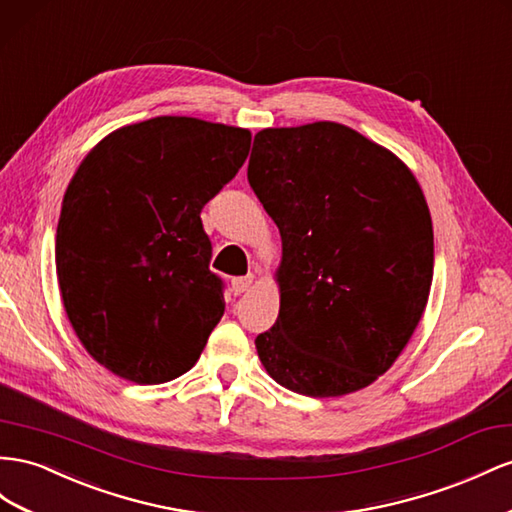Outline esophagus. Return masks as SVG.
Wrapping results in <instances>:
<instances>
[{
    "mask_svg": "<svg viewBox=\"0 0 512 512\" xmlns=\"http://www.w3.org/2000/svg\"><path fill=\"white\" fill-rule=\"evenodd\" d=\"M252 282H254V275H252V273H250V275H243V278H234V280H232V290H234V295H241V293H245V290L252 286Z\"/></svg>",
    "mask_w": 512,
    "mask_h": 512,
    "instance_id": "esophagus-1",
    "label": "esophagus"
}]
</instances>
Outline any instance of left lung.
<instances>
[{"instance_id": "1", "label": "left lung", "mask_w": 512, "mask_h": 512, "mask_svg": "<svg viewBox=\"0 0 512 512\" xmlns=\"http://www.w3.org/2000/svg\"><path fill=\"white\" fill-rule=\"evenodd\" d=\"M247 181L282 234L280 314L256 336L284 388L342 396L388 370L433 282L422 189L390 150L336 122L256 133Z\"/></svg>"}]
</instances>
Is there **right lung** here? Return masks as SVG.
Wrapping results in <instances>:
<instances>
[{
	"instance_id": "obj_1",
	"label": "right lung",
	"mask_w": 512,
	"mask_h": 512,
	"mask_svg": "<svg viewBox=\"0 0 512 512\" xmlns=\"http://www.w3.org/2000/svg\"><path fill=\"white\" fill-rule=\"evenodd\" d=\"M245 129L159 116L107 135L62 202L55 269L88 353L135 383L181 377L224 316L204 204L250 153Z\"/></svg>"
}]
</instances>
